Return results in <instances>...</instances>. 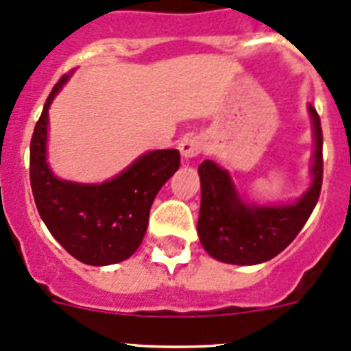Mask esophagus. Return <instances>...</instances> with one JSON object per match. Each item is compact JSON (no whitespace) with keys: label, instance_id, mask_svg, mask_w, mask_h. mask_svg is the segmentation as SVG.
Instances as JSON below:
<instances>
[{"label":"esophagus","instance_id":"obj_1","mask_svg":"<svg viewBox=\"0 0 351 351\" xmlns=\"http://www.w3.org/2000/svg\"><path fill=\"white\" fill-rule=\"evenodd\" d=\"M204 150V141L203 138L199 136H189L180 143V152H182V157L185 160L194 159L199 154Z\"/></svg>","mask_w":351,"mask_h":351}]
</instances>
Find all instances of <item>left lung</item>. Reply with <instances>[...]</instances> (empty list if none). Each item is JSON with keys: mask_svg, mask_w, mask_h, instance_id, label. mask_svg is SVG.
I'll return each instance as SVG.
<instances>
[{"mask_svg": "<svg viewBox=\"0 0 351 351\" xmlns=\"http://www.w3.org/2000/svg\"><path fill=\"white\" fill-rule=\"evenodd\" d=\"M313 129L311 185L295 201L254 204L243 201L229 171L213 160L197 168L201 178V208L197 234L204 250L226 264L254 266L283 252L315 210L322 191V128L317 110L308 105Z\"/></svg>", "mask_w": 351, "mask_h": 351, "instance_id": "obj_1", "label": "left lung"}]
</instances>
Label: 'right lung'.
I'll return each mask as SVG.
<instances>
[{"instance_id": "add662e5", "label": "right lung", "mask_w": 351, "mask_h": 351, "mask_svg": "<svg viewBox=\"0 0 351 351\" xmlns=\"http://www.w3.org/2000/svg\"><path fill=\"white\" fill-rule=\"evenodd\" d=\"M69 77L64 75L56 84L34 125L31 189L47 229L69 255L89 266H110L131 257L141 245L154 199L178 171L180 152L175 148L145 152L101 183L58 178L47 160L49 108Z\"/></svg>"}]
</instances>
